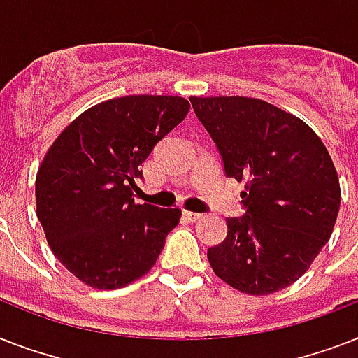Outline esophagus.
<instances>
[{
	"label": "esophagus",
	"mask_w": 358,
	"mask_h": 358,
	"mask_svg": "<svg viewBox=\"0 0 358 358\" xmlns=\"http://www.w3.org/2000/svg\"><path fill=\"white\" fill-rule=\"evenodd\" d=\"M184 217L187 219V221H191V223H195V221H201L202 217H204V215H202V213H195V212H187V210H185L184 212Z\"/></svg>",
	"instance_id": "obj_1"
}]
</instances>
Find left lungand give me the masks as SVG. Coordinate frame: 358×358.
Wrapping results in <instances>:
<instances>
[{
  "label": "left lung",
  "mask_w": 358,
  "mask_h": 358,
  "mask_svg": "<svg viewBox=\"0 0 358 358\" xmlns=\"http://www.w3.org/2000/svg\"><path fill=\"white\" fill-rule=\"evenodd\" d=\"M223 157L245 182L243 217L227 219L208 249L213 273L249 295L294 284L333 234L340 210L334 163L314 129L271 103L245 96L189 98Z\"/></svg>",
  "instance_id": "left-lung-1"
}]
</instances>
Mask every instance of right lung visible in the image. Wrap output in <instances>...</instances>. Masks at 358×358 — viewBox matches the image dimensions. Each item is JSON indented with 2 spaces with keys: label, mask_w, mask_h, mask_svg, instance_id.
<instances>
[{
  "label": "right lung",
  "mask_w": 358,
  "mask_h": 358,
  "mask_svg": "<svg viewBox=\"0 0 358 358\" xmlns=\"http://www.w3.org/2000/svg\"><path fill=\"white\" fill-rule=\"evenodd\" d=\"M187 113L180 96L113 98L81 113L46 152L36 217L55 258L87 286L122 288L156 264L182 212L135 204V180Z\"/></svg>",
  "instance_id": "add662e5"
}]
</instances>
